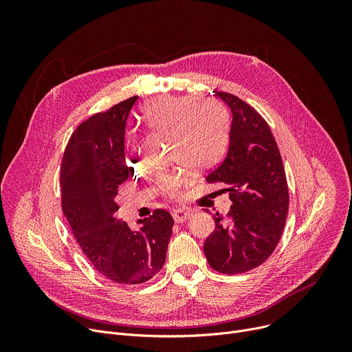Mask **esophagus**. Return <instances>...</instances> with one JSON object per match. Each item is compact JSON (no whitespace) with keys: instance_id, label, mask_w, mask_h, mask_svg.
I'll list each match as a JSON object with an SVG mask.
<instances>
[{"instance_id":"obj_1","label":"esophagus","mask_w":352,"mask_h":352,"mask_svg":"<svg viewBox=\"0 0 352 352\" xmlns=\"http://www.w3.org/2000/svg\"><path fill=\"white\" fill-rule=\"evenodd\" d=\"M173 217L175 223H184L186 220H189L192 217V212L189 210H184V209H178L173 212Z\"/></svg>"}]
</instances>
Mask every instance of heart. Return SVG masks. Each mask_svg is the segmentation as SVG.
<instances>
[{"instance_id": "heart-1", "label": "heart", "mask_w": 352, "mask_h": 352, "mask_svg": "<svg viewBox=\"0 0 352 352\" xmlns=\"http://www.w3.org/2000/svg\"><path fill=\"white\" fill-rule=\"evenodd\" d=\"M143 118L148 126L175 135L178 155L196 168L212 167L226 152L228 122L216 103H196L186 96H166L147 103ZM189 181L188 173L171 171L162 175L160 185L174 196Z\"/></svg>"}]
</instances>
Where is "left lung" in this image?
I'll list each match as a JSON object with an SVG mask.
<instances>
[{
    "label": "left lung",
    "mask_w": 352,
    "mask_h": 352,
    "mask_svg": "<svg viewBox=\"0 0 352 352\" xmlns=\"http://www.w3.org/2000/svg\"><path fill=\"white\" fill-rule=\"evenodd\" d=\"M216 93V91H213ZM232 121L223 163L208 177L230 193L227 219L213 216L216 230L205 242L209 265L239 274L262 265L276 249L288 213V186L277 143L267 122L236 96L219 91Z\"/></svg>",
    "instance_id": "left-lung-1"
}]
</instances>
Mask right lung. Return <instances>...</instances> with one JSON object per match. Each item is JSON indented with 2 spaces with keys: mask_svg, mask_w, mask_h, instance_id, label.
I'll use <instances>...</instances> for the list:
<instances>
[{
  "mask_svg": "<svg viewBox=\"0 0 352 352\" xmlns=\"http://www.w3.org/2000/svg\"><path fill=\"white\" fill-rule=\"evenodd\" d=\"M136 100L82 122L61 164L63 212L71 230L96 270L121 285L144 283L162 270L174 226L163 209L138 220L136 231L116 219L118 186L133 173L125 160V126Z\"/></svg>",
  "mask_w": 352,
  "mask_h": 352,
  "instance_id": "1",
  "label": "right lung"
}]
</instances>
